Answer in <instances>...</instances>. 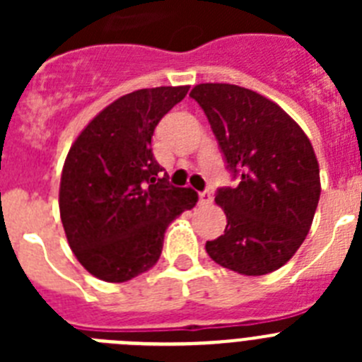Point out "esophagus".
Segmentation results:
<instances>
[{
    "instance_id": "esophagus-1",
    "label": "esophagus",
    "mask_w": 362,
    "mask_h": 362,
    "mask_svg": "<svg viewBox=\"0 0 362 362\" xmlns=\"http://www.w3.org/2000/svg\"><path fill=\"white\" fill-rule=\"evenodd\" d=\"M199 203L201 204H210L212 203V194L210 192H199Z\"/></svg>"
}]
</instances>
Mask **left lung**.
<instances>
[{
	"instance_id": "8db88e82",
	"label": "left lung",
	"mask_w": 362,
	"mask_h": 362,
	"mask_svg": "<svg viewBox=\"0 0 362 362\" xmlns=\"http://www.w3.org/2000/svg\"><path fill=\"white\" fill-rule=\"evenodd\" d=\"M190 95L204 110L241 181L221 188L223 235L206 241L210 257L241 276H264L286 264L312 226L321 177L308 136L277 103L228 83H201Z\"/></svg>"
}]
</instances>
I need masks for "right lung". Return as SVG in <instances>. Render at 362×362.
<instances>
[{
	"instance_id": "right-lung-1",
	"label": "right lung",
	"mask_w": 362,
	"mask_h": 362,
	"mask_svg": "<svg viewBox=\"0 0 362 362\" xmlns=\"http://www.w3.org/2000/svg\"><path fill=\"white\" fill-rule=\"evenodd\" d=\"M190 86H156L121 95L79 132L66 153L59 214L66 241L88 274L124 283L158 263L165 232L196 206L197 192L159 177L156 124Z\"/></svg>"
}]
</instances>
